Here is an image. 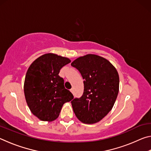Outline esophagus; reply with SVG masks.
Masks as SVG:
<instances>
[{"label":"esophagus","instance_id":"esophagus-1","mask_svg":"<svg viewBox=\"0 0 151 151\" xmlns=\"http://www.w3.org/2000/svg\"><path fill=\"white\" fill-rule=\"evenodd\" d=\"M70 91V92H71V93H72L73 94L74 93V89H73V88H71Z\"/></svg>","mask_w":151,"mask_h":151}]
</instances>
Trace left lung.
I'll use <instances>...</instances> for the list:
<instances>
[{"instance_id":"1","label":"left lung","mask_w":151,"mask_h":151,"mask_svg":"<svg viewBox=\"0 0 151 151\" xmlns=\"http://www.w3.org/2000/svg\"><path fill=\"white\" fill-rule=\"evenodd\" d=\"M71 65L80 71L85 80L83 95L71 102L74 112L83 123H96L115 103L119 91V73L108 60L93 54L77 58Z\"/></svg>"}]
</instances>
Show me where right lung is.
I'll return each instance as SVG.
<instances>
[{
  "mask_svg": "<svg viewBox=\"0 0 151 151\" xmlns=\"http://www.w3.org/2000/svg\"><path fill=\"white\" fill-rule=\"evenodd\" d=\"M71 62L67 57L47 53L32 63L24 83L25 99L32 113L42 121L57 119L63 104L74 96L58 75L61 68Z\"/></svg>",
  "mask_w": 151,
  "mask_h": 151,
  "instance_id": "obj_1",
  "label": "right lung"
}]
</instances>
